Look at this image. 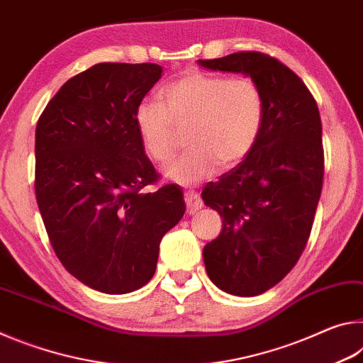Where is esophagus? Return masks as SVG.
Wrapping results in <instances>:
<instances>
[{"instance_id":"esophagus-1","label":"esophagus","mask_w":363,"mask_h":363,"mask_svg":"<svg viewBox=\"0 0 363 363\" xmlns=\"http://www.w3.org/2000/svg\"><path fill=\"white\" fill-rule=\"evenodd\" d=\"M184 200H186V205H187V211L190 214H194L200 210L201 206H203V200L200 199V195L194 192V190H187L186 194H184Z\"/></svg>"}]
</instances>
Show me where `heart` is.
Instances as JSON below:
<instances>
[{"label": "heart", "mask_w": 363, "mask_h": 363, "mask_svg": "<svg viewBox=\"0 0 363 363\" xmlns=\"http://www.w3.org/2000/svg\"><path fill=\"white\" fill-rule=\"evenodd\" d=\"M158 96L160 102H139L134 123L145 153L158 163L174 157L179 145L176 126H189V150L164 169L167 177L179 184L192 186L219 167H235L261 136L266 102L259 84L250 77L194 70L163 86Z\"/></svg>", "instance_id": "obj_1"}]
</instances>
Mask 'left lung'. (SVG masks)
<instances>
[{
  "instance_id": "8db88e82",
  "label": "left lung",
  "mask_w": 363,
  "mask_h": 363,
  "mask_svg": "<svg viewBox=\"0 0 363 363\" xmlns=\"http://www.w3.org/2000/svg\"><path fill=\"white\" fill-rule=\"evenodd\" d=\"M199 64L250 77L266 102L255 149L201 192L223 218L219 237L203 248L208 277L229 294L257 296L296 266L309 240L323 186L320 113L303 79L267 54Z\"/></svg>"
}]
</instances>
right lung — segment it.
<instances>
[{
	"mask_svg": "<svg viewBox=\"0 0 363 363\" xmlns=\"http://www.w3.org/2000/svg\"><path fill=\"white\" fill-rule=\"evenodd\" d=\"M162 72L96 64L57 91L36 125L35 194L49 242L73 277L107 294L153 277L160 242L186 211L176 184L144 190L158 174L134 112Z\"/></svg>",
	"mask_w": 363,
	"mask_h": 363,
	"instance_id": "obj_1",
	"label": "right lung"
}]
</instances>
